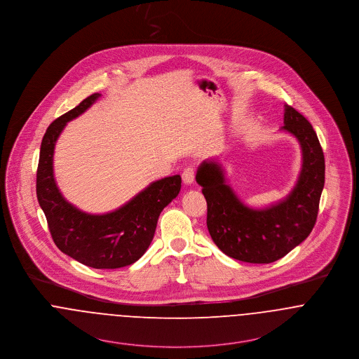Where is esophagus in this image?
Listing matches in <instances>:
<instances>
[{
  "mask_svg": "<svg viewBox=\"0 0 359 359\" xmlns=\"http://www.w3.org/2000/svg\"><path fill=\"white\" fill-rule=\"evenodd\" d=\"M183 182L186 183V184H192L194 183V180H195V168L190 165V167H187V168L183 170Z\"/></svg>",
  "mask_w": 359,
  "mask_h": 359,
  "instance_id": "1",
  "label": "esophagus"
}]
</instances>
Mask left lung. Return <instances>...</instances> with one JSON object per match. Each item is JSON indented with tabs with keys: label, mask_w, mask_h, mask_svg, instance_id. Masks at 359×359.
<instances>
[{
	"label": "left lung",
	"mask_w": 359,
	"mask_h": 359,
	"mask_svg": "<svg viewBox=\"0 0 359 359\" xmlns=\"http://www.w3.org/2000/svg\"><path fill=\"white\" fill-rule=\"evenodd\" d=\"M283 131L294 135L302 150V168L292 192L263 209L245 206L226 184L224 169L203 161L196 183L208 202V229L215 245L247 263H273L299 245L316 224L325 163L312 125L293 107L285 106Z\"/></svg>",
	"instance_id": "obj_1"
}]
</instances>
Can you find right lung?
I'll return each instance as SVG.
<instances>
[{"label":"right lung","instance_id":"add662e5","mask_svg":"<svg viewBox=\"0 0 359 359\" xmlns=\"http://www.w3.org/2000/svg\"><path fill=\"white\" fill-rule=\"evenodd\" d=\"M100 96H88L46 130L36 172V196L51 237L62 252L92 269H119L147 252L160 212L177 196L182 177L175 175L153 182L126 205L107 214H88L69 203L54 179L55 142L66 123L80 116Z\"/></svg>","mask_w":359,"mask_h":359}]
</instances>
